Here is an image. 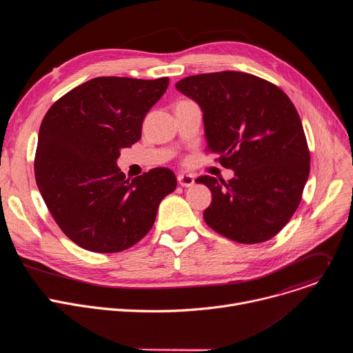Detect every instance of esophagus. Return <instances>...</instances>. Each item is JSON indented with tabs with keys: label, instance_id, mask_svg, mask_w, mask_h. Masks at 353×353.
<instances>
[{
	"label": "esophagus",
	"instance_id": "34e87169",
	"mask_svg": "<svg viewBox=\"0 0 353 353\" xmlns=\"http://www.w3.org/2000/svg\"><path fill=\"white\" fill-rule=\"evenodd\" d=\"M177 181H179V184H180L181 187H191V185L194 184V176L181 173V174L177 176Z\"/></svg>",
	"mask_w": 353,
	"mask_h": 353
}]
</instances>
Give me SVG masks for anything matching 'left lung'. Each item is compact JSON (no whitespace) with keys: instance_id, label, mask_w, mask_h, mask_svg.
<instances>
[{"instance_id":"left-lung-1","label":"left lung","mask_w":353,"mask_h":353,"mask_svg":"<svg viewBox=\"0 0 353 353\" xmlns=\"http://www.w3.org/2000/svg\"><path fill=\"white\" fill-rule=\"evenodd\" d=\"M176 88L203 109L207 152L234 170L229 181L195 180L212 192L207 225L243 244L272 239L296 212L310 173V150L292 100L272 82L239 71L191 75Z\"/></svg>"}]
</instances>
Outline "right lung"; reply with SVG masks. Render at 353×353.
Returning <instances> with one entry per match:
<instances>
[{"label": "right lung", "instance_id": "1", "mask_svg": "<svg viewBox=\"0 0 353 353\" xmlns=\"http://www.w3.org/2000/svg\"><path fill=\"white\" fill-rule=\"evenodd\" d=\"M169 78H93L61 96L46 113L34 177L56 223L79 247L119 253L154 226L161 201L177 180L155 168L130 180L116 165L121 148L141 138L142 121Z\"/></svg>", "mask_w": 353, "mask_h": 353}]
</instances>
